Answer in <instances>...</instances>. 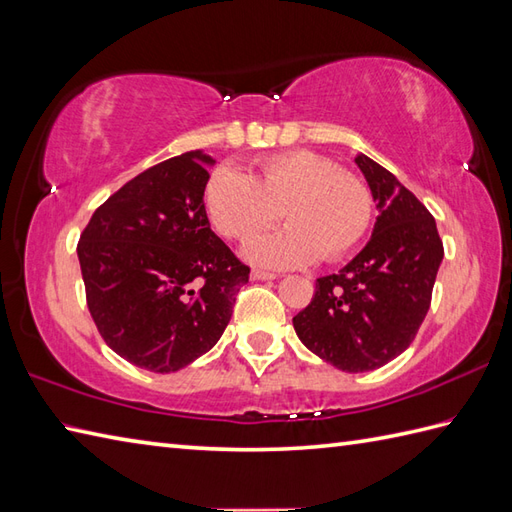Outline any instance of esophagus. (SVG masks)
I'll use <instances>...</instances> for the list:
<instances>
[{
  "mask_svg": "<svg viewBox=\"0 0 512 512\" xmlns=\"http://www.w3.org/2000/svg\"><path fill=\"white\" fill-rule=\"evenodd\" d=\"M250 279H255V281H273V279H277V275L275 273H266V270H253V273H250Z\"/></svg>",
  "mask_w": 512,
  "mask_h": 512,
  "instance_id": "obj_1",
  "label": "esophagus"
}]
</instances>
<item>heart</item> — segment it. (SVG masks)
Segmentation results:
<instances>
[{"label": "heart", "mask_w": 512, "mask_h": 512, "mask_svg": "<svg viewBox=\"0 0 512 512\" xmlns=\"http://www.w3.org/2000/svg\"><path fill=\"white\" fill-rule=\"evenodd\" d=\"M204 211L217 233L244 239L275 224L281 211L290 222L244 248L248 262L266 268L328 262L354 250L372 224V193L352 171L314 151H284L257 160L253 176L217 167L204 184Z\"/></svg>", "instance_id": "1"}]
</instances>
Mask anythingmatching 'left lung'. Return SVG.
I'll return each mask as SVG.
<instances>
[{
  "label": "left lung",
  "instance_id": "left-lung-1",
  "mask_svg": "<svg viewBox=\"0 0 512 512\" xmlns=\"http://www.w3.org/2000/svg\"><path fill=\"white\" fill-rule=\"evenodd\" d=\"M378 217L372 239L317 290L292 325L301 343L343 372L394 361L416 339L444 257L433 215L394 173L358 154Z\"/></svg>",
  "mask_w": 512,
  "mask_h": 512
}]
</instances>
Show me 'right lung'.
Masks as SVG:
<instances>
[{
	"instance_id": "1",
	"label": "right lung",
	"mask_w": 512,
	"mask_h": 512,
	"mask_svg": "<svg viewBox=\"0 0 512 512\" xmlns=\"http://www.w3.org/2000/svg\"><path fill=\"white\" fill-rule=\"evenodd\" d=\"M206 165L187 151L138 173L83 228L79 246L88 310L112 350L169 374L220 341L250 275L204 211Z\"/></svg>"
}]
</instances>
